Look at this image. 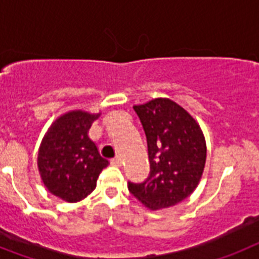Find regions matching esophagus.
<instances>
[{
  "mask_svg": "<svg viewBox=\"0 0 259 259\" xmlns=\"http://www.w3.org/2000/svg\"><path fill=\"white\" fill-rule=\"evenodd\" d=\"M110 163H112L113 166H121V164H122V159H121L119 156H116V158L110 159Z\"/></svg>",
  "mask_w": 259,
  "mask_h": 259,
  "instance_id": "34e87169",
  "label": "esophagus"
}]
</instances>
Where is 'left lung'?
<instances>
[{"label":"left lung","instance_id":"8db88e82","mask_svg":"<svg viewBox=\"0 0 259 259\" xmlns=\"http://www.w3.org/2000/svg\"><path fill=\"white\" fill-rule=\"evenodd\" d=\"M147 140L150 175L129 182V191L150 209L177 205L190 196L203 175L207 145L199 123L168 99L134 105Z\"/></svg>","mask_w":259,"mask_h":259}]
</instances>
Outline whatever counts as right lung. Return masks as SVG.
Segmentation results:
<instances>
[{
	"label": "right lung",
	"mask_w": 259,
	"mask_h": 259,
	"mask_svg": "<svg viewBox=\"0 0 259 259\" xmlns=\"http://www.w3.org/2000/svg\"><path fill=\"white\" fill-rule=\"evenodd\" d=\"M99 116L84 110L63 114L50 126L39 147L38 168L46 188L68 203L88 196L109 164L88 137Z\"/></svg>",
	"instance_id": "1"
}]
</instances>
